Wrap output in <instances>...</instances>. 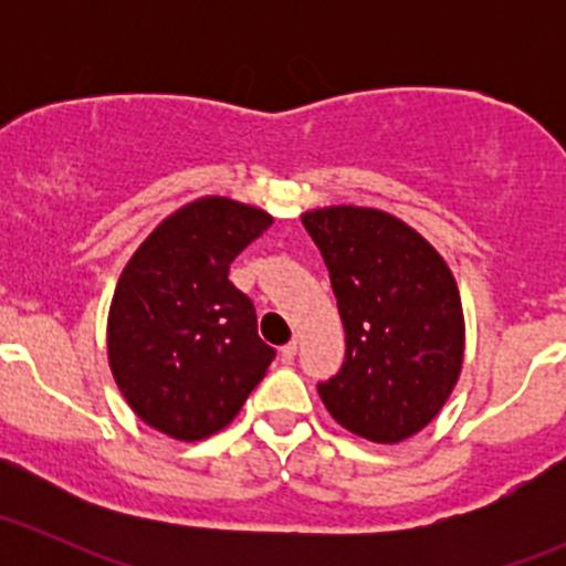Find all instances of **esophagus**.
<instances>
[{"instance_id": "34e87169", "label": "esophagus", "mask_w": 566, "mask_h": 566, "mask_svg": "<svg viewBox=\"0 0 566 566\" xmlns=\"http://www.w3.org/2000/svg\"><path fill=\"white\" fill-rule=\"evenodd\" d=\"M279 353H282V361L290 364V361H293V358H295V353H298V339L287 342V345H284Z\"/></svg>"}]
</instances>
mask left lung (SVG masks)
Segmentation results:
<instances>
[{"instance_id":"1","label":"left lung","mask_w":566,"mask_h":566,"mask_svg":"<svg viewBox=\"0 0 566 566\" xmlns=\"http://www.w3.org/2000/svg\"><path fill=\"white\" fill-rule=\"evenodd\" d=\"M331 273L345 364L319 399L358 438L399 443L424 430L460 380L465 319L458 282L397 216L331 205L301 216Z\"/></svg>"}]
</instances>
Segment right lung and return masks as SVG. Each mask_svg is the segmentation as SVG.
<instances>
[{
  "instance_id": "1",
  "label": "right lung",
  "mask_w": 566,
  "mask_h": 566,
  "mask_svg": "<svg viewBox=\"0 0 566 566\" xmlns=\"http://www.w3.org/2000/svg\"><path fill=\"white\" fill-rule=\"evenodd\" d=\"M273 216L230 197H202L161 221L114 287L106 350L136 416L175 441L224 430L265 378L273 347L230 265Z\"/></svg>"
}]
</instances>
